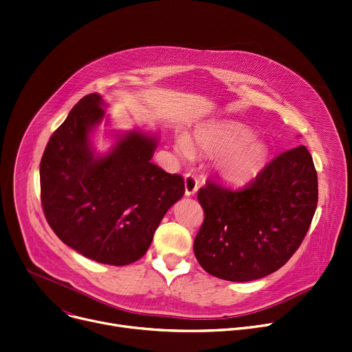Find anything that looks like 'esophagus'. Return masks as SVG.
<instances>
[{
    "label": "esophagus",
    "instance_id": "esophagus-1",
    "mask_svg": "<svg viewBox=\"0 0 352 352\" xmlns=\"http://www.w3.org/2000/svg\"><path fill=\"white\" fill-rule=\"evenodd\" d=\"M184 184H185V195L186 197H191L198 191V186H199V181L197 179L195 175L192 174H185L184 177Z\"/></svg>",
    "mask_w": 352,
    "mask_h": 352
}]
</instances>
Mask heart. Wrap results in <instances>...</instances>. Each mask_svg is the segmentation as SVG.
<instances>
[{"label":"heart","instance_id":"obj_1","mask_svg":"<svg viewBox=\"0 0 352 352\" xmlns=\"http://www.w3.org/2000/svg\"><path fill=\"white\" fill-rule=\"evenodd\" d=\"M252 135V130L242 124H222L201 130L197 143L208 153H221L217 158V170L226 181L246 184L265 168L269 157L263 140ZM177 148L182 155H190L191 140L181 135Z\"/></svg>","mask_w":352,"mask_h":352}]
</instances>
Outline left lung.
I'll use <instances>...</instances> for the list:
<instances>
[{"label": "left lung", "instance_id": "8db88e82", "mask_svg": "<svg viewBox=\"0 0 352 352\" xmlns=\"http://www.w3.org/2000/svg\"><path fill=\"white\" fill-rule=\"evenodd\" d=\"M205 219L194 241L205 272L250 282L282 267L301 245L318 201L313 158L304 146L272 160L243 190L206 181L198 191Z\"/></svg>", "mask_w": 352, "mask_h": 352}]
</instances>
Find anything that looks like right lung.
<instances>
[{
	"label": "right lung",
	"instance_id": "obj_1",
	"mask_svg": "<svg viewBox=\"0 0 352 352\" xmlns=\"http://www.w3.org/2000/svg\"><path fill=\"white\" fill-rule=\"evenodd\" d=\"M98 93L69 111L43 151L41 201L56 236L87 259L124 266L143 257L167 210L182 198L184 178L151 162L158 137L117 134L96 154L90 133L104 117Z\"/></svg>",
	"mask_w": 352,
	"mask_h": 352
}]
</instances>
